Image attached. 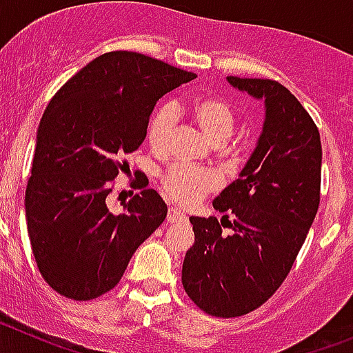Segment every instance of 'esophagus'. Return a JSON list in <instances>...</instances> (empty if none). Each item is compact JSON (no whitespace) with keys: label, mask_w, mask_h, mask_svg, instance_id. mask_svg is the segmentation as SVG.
I'll list each match as a JSON object with an SVG mask.
<instances>
[{"label":"esophagus","mask_w":353,"mask_h":353,"mask_svg":"<svg viewBox=\"0 0 353 353\" xmlns=\"http://www.w3.org/2000/svg\"><path fill=\"white\" fill-rule=\"evenodd\" d=\"M185 214H183L182 210H179V208H170V212H168V223L170 224H174V223H182V221H185Z\"/></svg>","instance_id":"obj_1"}]
</instances>
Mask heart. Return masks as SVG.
<instances>
[{
	"label": "heart",
	"instance_id": "obj_1",
	"mask_svg": "<svg viewBox=\"0 0 353 353\" xmlns=\"http://www.w3.org/2000/svg\"><path fill=\"white\" fill-rule=\"evenodd\" d=\"M191 117L214 145H224L232 138L236 118L232 105L217 95L196 97L191 102ZM176 127V109L173 104H162L150 117L146 139L154 152L164 154L170 146ZM219 180L212 171L173 164L161 176V189L170 201L179 205H194L214 192Z\"/></svg>",
	"mask_w": 353,
	"mask_h": 353
}]
</instances>
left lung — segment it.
I'll return each mask as SVG.
<instances>
[{
	"label": "left lung",
	"mask_w": 353,
	"mask_h": 353,
	"mask_svg": "<svg viewBox=\"0 0 353 353\" xmlns=\"http://www.w3.org/2000/svg\"><path fill=\"white\" fill-rule=\"evenodd\" d=\"M228 83L265 102L263 130L239 179L214 199L221 223L189 217L194 245L182 267L189 299L219 318L251 313L283 285L314 221L322 180L320 132L295 95L272 79Z\"/></svg>",
	"instance_id": "obj_1"
}]
</instances>
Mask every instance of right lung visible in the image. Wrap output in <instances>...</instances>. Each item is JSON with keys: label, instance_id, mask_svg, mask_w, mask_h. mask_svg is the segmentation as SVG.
Segmentation results:
<instances>
[{"label": "right lung", "instance_id": "add662e5", "mask_svg": "<svg viewBox=\"0 0 353 353\" xmlns=\"http://www.w3.org/2000/svg\"><path fill=\"white\" fill-rule=\"evenodd\" d=\"M192 72L130 51L99 56L52 97L37 130L26 221L37 267L54 292L92 301L113 290L136 249L166 219L168 207L139 180L123 214L108 208L127 154L146 138L162 95Z\"/></svg>", "mask_w": 353, "mask_h": 353}]
</instances>
